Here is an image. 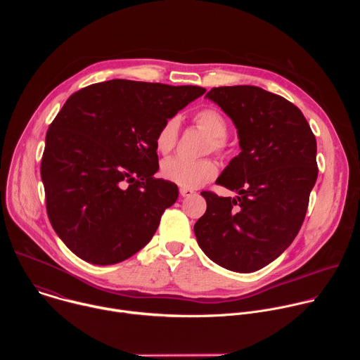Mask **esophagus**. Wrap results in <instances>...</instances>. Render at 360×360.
Masks as SVG:
<instances>
[{
  "label": "esophagus",
  "instance_id": "34e87169",
  "mask_svg": "<svg viewBox=\"0 0 360 360\" xmlns=\"http://www.w3.org/2000/svg\"><path fill=\"white\" fill-rule=\"evenodd\" d=\"M179 193H181V196L188 198V196H192L195 192H193V189H189V188H181Z\"/></svg>",
  "mask_w": 360,
  "mask_h": 360
}]
</instances>
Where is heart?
Wrapping results in <instances>:
<instances>
[{"label": "heart", "instance_id": "b5f03b06", "mask_svg": "<svg viewBox=\"0 0 360 360\" xmlns=\"http://www.w3.org/2000/svg\"><path fill=\"white\" fill-rule=\"evenodd\" d=\"M196 124L211 135L210 149L222 152L226 146V134H228V121L224 114L214 107L200 110L195 115ZM179 120L178 117H171L162 122L155 135L157 150L169 153L178 139ZM162 176L167 181H171L182 188H198L203 184L212 181L218 175V165L212 160L189 161L185 158H169L162 162L161 167Z\"/></svg>", "mask_w": 360, "mask_h": 360}]
</instances>
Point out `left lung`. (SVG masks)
Listing matches in <instances>:
<instances>
[{
	"mask_svg": "<svg viewBox=\"0 0 360 360\" xmlns=\"http://www.w3.org/2000/svg\"><path fill=\"white\" fill-rule=\"evenodd\" d=\"M207 98L238 129L239 155L217 179L238 196L203 191L207 212L193 232L219 266L255 272L275 261L303 224L318 178L316 139L297 107L259 86L212 88Z\"/></svg>",
	"mask_w": 360,
	"mask_h": 360,
	"instance_id": "obj_1",
	"label": "left lung"
}]
</instances>
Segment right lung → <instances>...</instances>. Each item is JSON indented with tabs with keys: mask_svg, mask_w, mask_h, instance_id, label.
<instances>
[{
	"mask_svg": "<svg viewBox=\"0 0 360 360\" xmlns=\"http://www.w3.org/2000/svg\"><path fill=\"white\" fill-rule=\"evenodd\" d=\"M205 88L111 79L72 94L45 136L46 214L78 258L122 262L157 232L178 186L160 169L155 135Z\"/></svg>",
	"mask_w": 360,
	"mask_h": 360,
	"instance_id": "obj_1",
	"label": "right lung"
}]
</instances>
